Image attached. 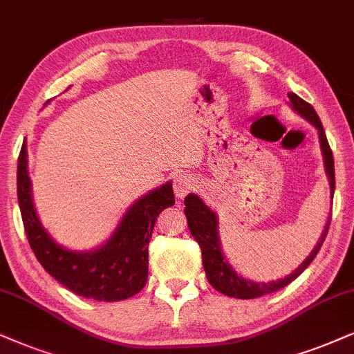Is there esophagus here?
Returning <instances> with one entry per match:
<instances>
[{"mask_svg":"<svg viewBox=\"0 0 354 354\" xmlns=\"http://www.w3.org/2000/svg\"><path fill=\"white\" fill-rule=\"evenodd\" d=\"M194 178L187 173H180L176 174V178L173 180V191L174 196L178 199H185L187 192H191L192 187H194Z\"/></svg>","mask_w":354,"mask_h":354,"instance_id":"34e87169","label":"esophagus"}]
</instances>
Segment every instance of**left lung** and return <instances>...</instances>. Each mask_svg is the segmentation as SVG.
I'll return each instance as SVG.
<instances>
[{
	"instance_id": "obj_1",
	"label": "left lung",
	"mask_w": 354,
	"mask_h": 354,
	"mask_svg": "<svg viewBox=\"0 0 354 354\" xmlns=\"http://www.w3.org/2000/svg\"><path fill=\"white\" fill-rule=\"evenodd\" d=\"M289 106L294 113H297L301 118L307 120L308 124H312L319 132V142H320V150L322 156H324V168L325 174L328 178L330 185V198L333 199L335 192V167H333V153L330 150L328 142H326V136L322 127V122L319 115L314 111L308 102L301 100L294 93H289ZM185 214L187 218V227H189L191 235L194 236V240L198 241L201 252H203V266L207 276V281L214 289H217L218 292L225 294L229 297L235 299H257L266 294L276 292V290L286 288V286L292 283L306 268L310 265L312 259L317 257L319 250L324 243L326 230L330 225V216L326 221V225L324 232H322L319 241H317L315 248L312 250L310 254L304 259V261L296 268L289 276L283 277V279L271 281V283H254L247 277L240 276L232 265L229 259L223 254V250L221 247V239H218V218L217 214L199 198L198 194L191 192L185 198Z\"/></svg>"
}]
</instances>
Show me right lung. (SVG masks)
Returning <instances> with one entry per match:
<instances>
[{
	"instance_id": "right-lung-1",
	"label": "right lung",
	"mask_w": 354,
	"mask_h": 354,
	"mask_svg": "<svg viewBox=\"0 0 354 354\" xmlns=\"http://www.w3.org/2000/svg\"><path fill=\"white\" fill-rule=\"evenodd\" d=\"M17 201L26 235L35 258L53 279L93 301L118 302L144 289L149 276V243L156 217L174 204L171 181L138 198L100 247L78 252L57 243L42 225L32 201L28 145L17 160Z\"/></svg>"
}]
</instances>
